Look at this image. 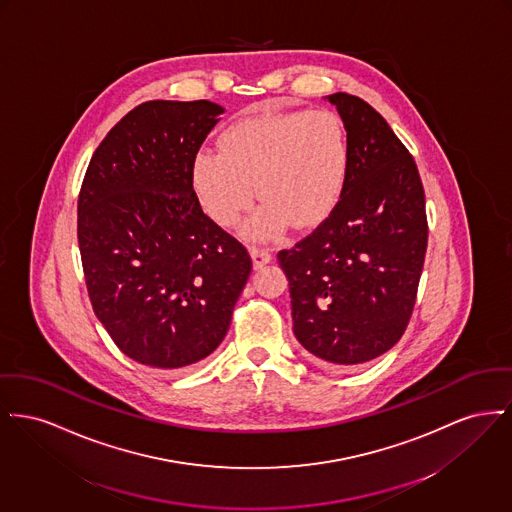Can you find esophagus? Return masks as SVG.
<instances>
[{"mask_svg": "<svg viewBox=\"0 0 512 512\" xmlns=\"http://www.w3.org/2000/svg\"><path fill=\"white\" fill-rule=\"evenodd\" d=\"M249 253H251V259H253V269H263L265 265H269L272 261V255L269 249L251 247Z\"/></svg>", "mask_w": 512, "mask_h": 512, "instance_id": "esophagus-1", "label": "esophagus"}]
</instances>
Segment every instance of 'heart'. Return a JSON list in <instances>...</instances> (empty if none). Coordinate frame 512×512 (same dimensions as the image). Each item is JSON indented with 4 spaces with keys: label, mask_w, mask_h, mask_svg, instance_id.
I'll return each mask as SVG.
<instances>
[{
    "label": "heart",
    "mask_w": 512,
    "mask_h": 512,
    "mask_svg": "<svg viewBox=\"0 0 512 512\" xmlns=\"http://www.w3.org/2000/svg\"><path fill=\"white\" fill-rule=\"evenodd\" d=\"M220 147L195 154L191 178L199 203L222 226L238 222L255 187L265 203L243 226L253 238L272 236L288 222L315 226L342 195L350 152L344 123L329 110L241 118L222 133Z\"/></svg>",
    "instance_id": "b5f03b06"
}]
</instances>
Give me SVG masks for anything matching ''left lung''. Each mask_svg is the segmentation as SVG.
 <instances>
[{
    "mask_svg": "<svg viewBox=\"0 0 512 512\" xmlns=\"http://www.w3.org/2000/svg\"><path fill=\"white\" fill-rule=\"evenodd\" d=\"M348 139V174L329 218L278 253L294 334L327 367L375 360L414 311L425 249V195L416 162L365 100L329 94Z\"/></svg>",
    "mask_w": 512,
    "mask_h": 512,
    "instance_id": "left-lung-1",
    "label": "left lung"
}]
</instances>
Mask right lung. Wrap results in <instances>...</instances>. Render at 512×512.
<instances>
[{
	"mask_svg": "<svg viewBox=\"0 0 512 512\" xmlns=\"http://www.w3.org/2000/svg\"><path fill=\"white\" fill-rule=\"evenodd\" d=\"M220 114L209 100L139 104L98 145L79 193L92 309L125 356L156 369L211 356L251 272L193 189V158Z\"/></svg>",
	"mask_w": 512,
	"mask_h": 512,
	"instance_id": "add662e5",
	"label": "right lung"
}]
</instances>
